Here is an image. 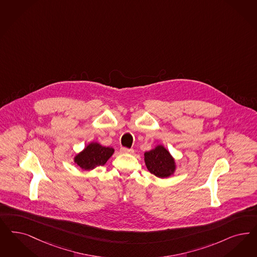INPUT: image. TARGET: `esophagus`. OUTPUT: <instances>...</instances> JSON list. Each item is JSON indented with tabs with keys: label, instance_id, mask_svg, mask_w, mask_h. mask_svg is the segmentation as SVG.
I'll list each match as a JSON object with an SVG mask.
<instances>
[{
	"label": "esophagus",
	"instance_id": "1",
	"mask_svg": "<svg viewBox=\"0 0 257 257\" xmlns=\"http://www.w3.org/2000/svg\"><path fill=\"white\" fill-rule=\"evenodd\" d=\"M120 151L123 154H133L134 153L133 149H129V148H126V147H121Z\"/></svg>",
	"mask_w": 257,
	"mask_h": 257
}]
</instances>
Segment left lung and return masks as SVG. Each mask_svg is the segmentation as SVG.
<instances>
[{"mask_svg":"<svg viewBox=\"0 0 257 257\" xmlns=\"http://www.w3.org/2000/svg\"><path fill=\"white\" fill-rule=\"evenodd\" d=\"M146 167L156 177H168L175 172V160L163 146H158L144 154Z\"/></svg>","mask_w":257,"mask_h":257,"instance_id":"obj_1","label":"left lung"}]
</instances>
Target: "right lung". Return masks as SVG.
I'll use <instances>...</instances> for the list:
<instances>
[{"label": "right lung", "instance_id": "obj_1", "mask_svg": "<svg viewBox=\"0 0 257 257\" xmlns=\"http://www.w3.org/2000/svg\"><path fill=\"white\" fill-rule=\"evenodd\" d=\"M114 149L104 147L96 142L90 143L88 146L75 157V162L84 170H92L97 166H102L113 155Z\"/></svg>", "mask_w": 257, "mask_h": 257}]
</instances>
